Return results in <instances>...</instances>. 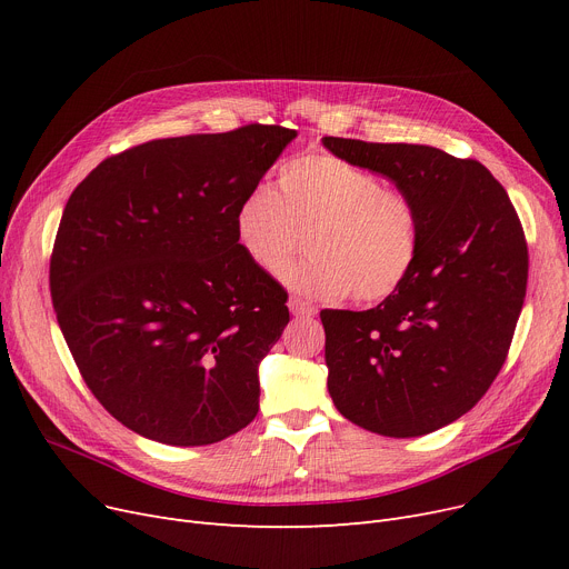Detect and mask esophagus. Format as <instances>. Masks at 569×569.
<instances>
[{
  "instance_id": "obj_1",
  "label": "esophagus",
  "mask_w": 569,
  "mask_h": 569,
  "mask_svg": "<svg viewBox=\"0 0 569 569\" xmlns=\"http://www.w3.org/2000/svg\"><path fill=\"white\" fill-rule=\"evenodd\" d=\"M288 307H290V313H292V316H297V318H311V316H316V313H318V309H316L313 305L305 302L302 297H290Z\"/></svg>"
}]
</instances>
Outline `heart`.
Returning a JSON list of instances; mask_svg holds the SVG:
<instances>
[{
    "instance_id": "1",
    "label": "heart",
    "mask_w": 569,
    "mask_h": 569,
    "mask_svg": "<svg viewBox=\"0 0 569 569\" xmlns=\"http://www.w3.org/2000/svg\"><path fill=\"white\" fill-rule=\"evenodd\" d=\"M234 242L262 272H279L309 232V258L283 281L313 300L380 302L395 295L422 249L412 200L335 154H307L279 172V191L256 184L237 202Z\"/></svg>"
}]
</instances>
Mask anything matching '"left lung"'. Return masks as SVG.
<instances>
[{"label": "left lung", "instance_id": "8db88e82", "mask_svg": "<svg viewBox=\"0 0 569 569\" xmlns=\"http://www.w3.org/2000/svg\"><path fill=\"white\" fill-rule=\"evenodd\" d=\"M322 144L392 179L422 230L420 258L395 295L369 311H320L327 390L371 433H431L480 401L505 365L526 297L523 228L480 161L429 144L332 136Z\"/></svg>", "mask_w": 569, "mask_h": 569}]
</instances>
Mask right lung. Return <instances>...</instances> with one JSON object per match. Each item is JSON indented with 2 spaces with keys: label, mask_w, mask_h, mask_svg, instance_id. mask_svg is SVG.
<instances>
[{
  "label": "right lung",
  "mask_w": 569,
  "mask_h": 569,
  "mask_svg": "<svg viewBox=\"0 0 569 569\" xmlns=\"http://www.w3.org/2000/svg\"><path fill=\"white\" fill-rule=\"evenodd\" d=\"M295 138L249 124L152 140L71 193L50 258L57 322L89 390L131 431L196 447L258 415V365L290 313L232 219Z\"/></svg>",
  "instance_id": "add662e5"
}]
</instances>
